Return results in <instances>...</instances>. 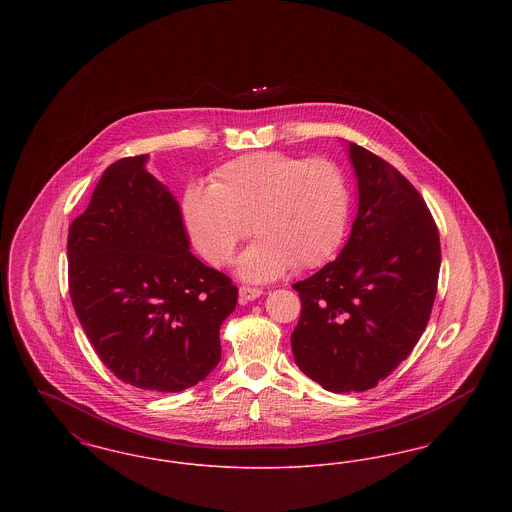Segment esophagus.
Segmentation results:
<instances>
[{"label":"esophagus","mask_w":512,"mask_h":512,"mask_svg":"<svg viewBox=\"0 0 512 512\" xmlns=\"http://www.w3.org/2000/svg\"><path fill=\"white\" fill-rule=\"evenodd\" d=\"M261 295H263L261 288H253V286H242V288H240V301H242V303L253 301V299H257V297H261Z\"/></svg>","instance_id":"esophagus-1"}]
</instances>
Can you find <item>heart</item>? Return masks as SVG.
<instances>
[{
    "label": "heart",
    "instance_id": "b5f03b06",
    "mask_svg": "<svg viewBox=\"0 0 512 512\" xmlns=\"http://www.w3.org/2000/svg\"><path fill=\"white\" fill-rule=\"evenodd\" d=\"M349 217V190L340 167L324 157L303 159L257 151L224 163L211 186L184 195V219L199 253L226 265L253 230L259 238L240 257V274L270 280L290 265H322L338 249Z\"/></svg>",
    "mask_w": 512,
    "mask_h": 512
}]
</instances>
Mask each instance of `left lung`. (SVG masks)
I'll list each match as a JSON object with an SVG mask.
<instances>
[{"instance_id": "left-lung-1", "label": "left lung", "mask_w": 512, "mask_h": 512, "mask_svg": "<svg viewBox=\"0 0 512 512\" xmlns=\"http://www.w3.org/2000/svg\"><path fill=\"white\" fill-rule=\"evenodd\" d=\"M359 211L336 261L293 284L301 317L295 365L324 390L366 391L405 361L438 292L439 232L413 184L388 161L349 144Z\"/></svg>"}]
</instances>
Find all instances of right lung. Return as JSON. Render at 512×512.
<instances>
[{
    "instance_id": "obj_1",
    "label": "right lung",
    "mask_w": 512,
    "mask_h": 512,
    "mask_svg": "<svg viewBox=\"0 0 512 512\" xmlns=\"http://www.w3.org/2000/svg\"><path fill=\"white\" fill-rule=\"evenodd\" d=\"M147 155L109 165L69 226V293L101 363L149 391L192 388L220 361L238 288L190 251L174 195Z\"/></svg>"
}]
</instances>
